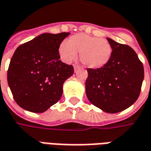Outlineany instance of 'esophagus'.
Returning a JSON list of instances; mask_svg holds the SVG:
<instances>
[{
	"mask_svg": "<svg viewBox=\"0 0 151 151\" xmlns=\"http://www.w3.org/2000/svg\"><path fill=\"white\" fill-rule=\"evenodd\" d=\"M73 67H74V70H75V72L77 71V70H78V69L79 68H80V66H79V65H73Z\"/></svg>",
	"mask_w": 151,
	"mask_h": 151,
	"instance_id": "esophagus-1",
	"label": "esophagus"
}]
</instances>
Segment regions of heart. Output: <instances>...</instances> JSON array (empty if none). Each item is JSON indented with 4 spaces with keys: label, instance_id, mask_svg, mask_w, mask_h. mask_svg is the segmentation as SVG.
Wrapping results in <instances>:
<instances>
[{
    "label": "heart",
    "instance_id": "1",
    "mask_svg": "<svg viewBox=\"0 0 151 151\" xmlns=\"http://www.w3.org/2000/svg\"><path fill=\"white\" fill-rule=\"evenodd\" d=\"M61 58L71 62L80 53V60L87 68H99L105 66L112 55V47L107 40L92 36L78 33L70 37L66 43L59 47Z\"/></svg>",
    "mask_w": 151,
    "mask_h": 151
}]
</instances>
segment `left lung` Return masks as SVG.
Masks as SVG:
<instances>
[{
	"mask_svg": "<svg viewBox=\"0 0 151 151\" xmlns=\"http://www.w3.org/2000/svg\"><path fill=\"white\" fill-rule=\"evenodd\" d=\"M112 47L109 62L86 68V94L90 102L107 113H119L136 102L141 93L144 68L134 50L107 38Z\"/></svg>",
	"mask_w": 151,
	"mask_h": 151,
	"instance_id": "1",
	"label": "left lung"
}]
</instances>
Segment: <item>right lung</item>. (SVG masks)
Listing matches in <instances>:
<instances>
[{
  "instance_id": "right-lung-1",
  "label": "right lung",
  "mask_w": 151,
  "mask_h": 151,
  "mask_svg": "<svg viewBox=\"0 0 151 151\" xmlns=\"http://www.w3.org/2000/svg\"><path fill=\"white\" fill-rule=\"evenodd\" d=\"M69 34L43 33L14 51L7 81L14 101L21 108L42 113L60 99L63 84L74 73L73 65L60 60L59 47Z\"/></svg>"
}]
</instances>
